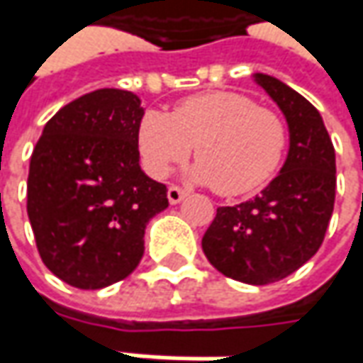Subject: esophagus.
Masks as SVG:
<instances>
[{
  "mask_svg": "<svg viewBox=\"0 0 363 363\" xmlns=\"http://www.w3.org/2000/svg\"><path fill=\"white\" fill-rule=\"evenodd\" d=\"M167 196H169L170 205H179L182 199L186 196V193L182 191L181 186H174V184H172V186H169V193H167Z\"/></svg>",
  "mask_w": 363,
  "mask_h": 363,
  "instance_id": "34e87169",
  "label": "esophagus"
}]
</instances>
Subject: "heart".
<instances>
[{"mask_svg": "<svg viewBox=\"0 0 363 363\" xmlns=\"http://www.w3.org/2000/svg\"><path fill=\"white\" fill-rule=\"evenodd\" d=\"M136 146L143 167L164 179L193 152L191 179L219 194H243L267 182L281 164L287 126L279 114L237 92L184 98L169 114L148 110L138 122Z\"/></svg>", "mask_w": 363, "mask_h": 363, "instance_id": "obj_1", "label": "heart"}]
</instances>
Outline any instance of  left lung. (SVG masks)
I'll use <instances>...</instances> for the list:
<instances>
[{
  "label": "left lung",
  "mask_w": 363,
  "mask_h": 363,
  "mask_svg": "<svg viewBox=\"0 0 363 363\" xmlns=\"http://www.w3.org/2000/svg\"><path fill=\"white\" fill-rule=\"evenodd\" d=\"M253 80L287 120V158L255 199L217 208L203 251L223 275L267 285L295 273L323 243L335 201V150L309 100L267 74Z\"/></svg>",
  "instance_id": "8db88e82"
}]
</instances>
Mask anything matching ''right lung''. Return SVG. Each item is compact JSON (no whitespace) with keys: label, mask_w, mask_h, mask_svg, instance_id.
<instances>
[{"label":"right lung","mask_w":363,"mask_h":363,"mask_svg":"<svg viewBox=\"0 0 363 363\" xmlns=\"http://www.w3.org/2000/svg\"><path fill=\"white\" fill-rule=\"evenodd\" d=\"M140 98L102 88L60 108L30 160L28 217L44 265L78 289L128 277L148 220L169 206L136 146Z\"/></svg>","instance_id":"add662e5"}]
</instances>
